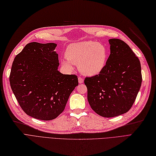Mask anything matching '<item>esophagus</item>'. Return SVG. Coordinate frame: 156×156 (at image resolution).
<instances>
[{
	"mask_svg": "<svg viewBox=\"0 0 156 156\" xmlns=\"http://www.w3.org/2000/svg\"><path fill=\"white\" fill-rule=\"evenodd\" d=\"M78 82L79 83H82L83 82V79L81 77H78Z\"/></svg>",
	"mask_w": 156,
	"mask_h": 156,
	"instance_id": "esophagus-1",
	"label": "esophagus"
}]
</instances>
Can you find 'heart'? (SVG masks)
I'll return each instance as SVG.
<instances>
[{"mask_svg":"<svg viewBox=\"0 0 156 156\" xmlns=\"http://www.w3.org/2000/svg\"><path fill=\"white\" fill-rule=\"evenodd\" d=\"M67 59L61 63L69 71L73 65H78L80 72L85 76H94L101 73L106 65L108 51L104 44L93 41L72 43L65 51Z\"/></svg>","mask_w":156,"mask_h":156,"instance_id":"obj_1","label":"heart"}]
</instances>
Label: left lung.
<instances>
[{"label": "left lung", "instance_id": "left-lung-1", "mask_svg": "<svg viewBox=\"0 0 156 156\" xmlns=\"http://www.w3.org/2000/svg\"><path fill=\"white\" fill-rule=\"evenodd\" d=\"M110 55L103 71L86 77L90 106L104 117H114L128 112L141 85V67L132 50L119 39H109Z\"/></svg>", "mask_w": 156, "mask_h": 156}]
</instances>
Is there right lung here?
I'll list each match as a JSON object with an SVG mask.
<instances>
[{"mask_svg": "<svg viewBox=\"0 0 156 156\" xmlns=\"http://www.w3.org/2000/svg\"><path fill=\"white\" fill-rule=\"evenodd\" d=\"M57 44H27L13 62L9 82L17 102L29 116L42 120L56 119L65 109L70 94L78 85L74 74L58 69Z\"/></svg>", "mask_w": 156, "mask_h": 156, "instance_id": "obj_1", "label": "right lung"}]
</instances>
